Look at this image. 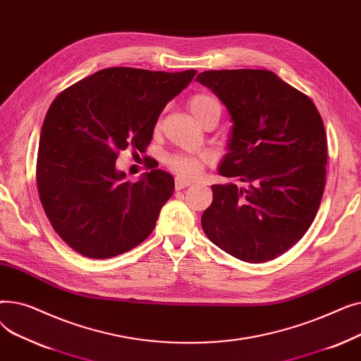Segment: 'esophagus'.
<instances>
[{
	"instance_id": "1",
	"label": "esophagus",
	"mask_w": 361,
	"mask_h": 361,
	"mask_svg": "<svg viewBox=\"0 0 361 361\" xmlns=\"http://www.w3.org/2000/svg\"><path fill=\"white\" fill-rule=\"evenodd\" d=\"M190 184H193L192 180H187L184 177H176V188H177V190H183V188H185L187 185H190Z\"/></svg>"
}]
</instances>
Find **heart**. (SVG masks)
Here are the masks:
<instances>
[{
  "label": "heart",
  "mask_w": 361,
  "mask_h": 361,
  "mask_svg": "<svg viewBox=\"0 0 361 361\" xmlns=\"http://www.w3.org/2000/svg\"><path fill=\"white\" fill-rule=\"evenodd\" d=\"M188 109L192 111L193 117L202 124L209 117H221V102L209 93H196L188 99ZM165 164L184 177H193L200 174L206 164V158L190 154H173L165 158Z\"/></svg>",
  "instance_id": "obj_1"
}]
</instances>
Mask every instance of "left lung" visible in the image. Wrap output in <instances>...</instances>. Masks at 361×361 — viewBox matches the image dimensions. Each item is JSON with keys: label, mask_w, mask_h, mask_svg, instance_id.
I'll list each match as a JSON object with an SVG mask.
<instances>
[{"label": "left lung", "mask_w": 361, "mask_h": 361, "mask_svg": "<svg viewBox=\"0 0 361 361\" xmlns=\"http://www.w3.org/2000/svg\"><path fill=\"white\" fill-rule=\"evenodd\" d=\"M196 80L228 109L233 128L202 228L243 262L272 260L307 233L326 183V131L313 101L269 70H209Z\"/></svg>", "instance_id": "8db88e82"}]
</instances>
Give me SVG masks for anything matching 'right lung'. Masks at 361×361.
Segmentation results:
<instances>
[{
  "mask_svg": "<svg viewBox=\"0 0 361 361\" xmlns=\"http://www.w3.org/2000/svg\"><path fill=\"white\" fill-rule=\"evenodd\" d=\"M195 74L111 67L54 99L41 130L36 183L52 228L74 252L109 259L154 231L174 193L173 176L152 169L130 183L116 159L127 147L143 154L159 114Z\"/></svg>",
  "mask_w": 361,
  "mask_h": 361,
  "instance_id": "1",
  "label": "right lung"
}]
</instances>
